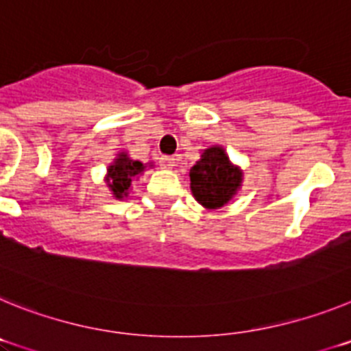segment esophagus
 Wrapping results in <instances>:
<instances>
[{
  "mask_svg": "<svg viewBox=\"0 0 351 351\" xmlns=\"http://www.w3.org/2000/svg\"><path fill=\"white\" fill-rule=\"evenodd\" d=\"M160 165L163 167V169H173L176 167V158L173 156H161L160 158Z\"/></svg>",
  "mask_w": 351,
  "mask_h": 351,
  "instance_id": "esophagus-1",
  "label": "esophagus"
}]
</instances>
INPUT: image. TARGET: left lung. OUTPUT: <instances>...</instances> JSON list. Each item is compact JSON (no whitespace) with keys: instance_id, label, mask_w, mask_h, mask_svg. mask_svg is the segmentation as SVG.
<instances>
[{"instance_id":"obj_1","label":"left lung","mask_w":351,"mask_h":351,"mask_svg":"<svg viewBox=\"0 0 351 351\" xmlns=\"http://www.w3.org/2000/svg\"><path fill=\"white\" fill-rule=\"evenodd\" d=\"M243 179V169L232 163L223 145H210L190 169V190L200 206L216 210L241 191Z\"/></svg>"}]
</instances>
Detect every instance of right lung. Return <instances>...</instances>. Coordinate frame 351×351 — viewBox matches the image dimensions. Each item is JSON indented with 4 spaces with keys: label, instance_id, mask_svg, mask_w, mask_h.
<instances>
[{
    "label": "right lung",
    "instance_id": "right-lung-1",
    "mask_svg": "<svg viewBox=\"0 0 351 351\" xmlns=\"http://www.w3.org/2000/svg\"><path fill=\"white\" fill-rule=\"evenodd\" d=\"M153 169L154 163H142L138 160L130 158L126 151H121L116 154L114 161H110L107 167V176H105V182L107 188L110 190L112 197L116 200H123L130 195L132 190V182L144 173L145 169Z\"/></svg>",
    "mask_w": 351,
    "mask_h": 351
}]
</instances>
